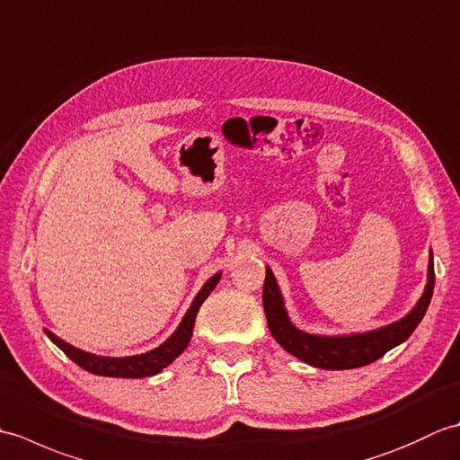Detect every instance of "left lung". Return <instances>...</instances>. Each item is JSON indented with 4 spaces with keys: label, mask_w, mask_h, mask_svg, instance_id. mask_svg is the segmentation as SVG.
<instances>
[{
    "label": "left lung",
    "mask_w": 460,
    "mask_h": 460,
    "mask_svg": "<svg viewBox=\"0 0 460 460\" xmlns=\"http://www.w3.org/2000/svg\"><path fill=\"white\" fill-rule=\"evenodd\" d=\"M433 288L435 269L431 255V259H429L427 287L421 300L417 302V306L405 318L394 322V324L366 332V334L351 336H314L292 326V322L287 316L285 302H282L275 275H272L270 269H267L265 285H262V306H265L267 324L272 338L288 354L322 369H351L371 364V361L379 359L385 351L399 346L411 336L419 322L425 316L429 302H431L433 296Z\"/></svg>",
    "instance_id": "1"
}]
</instances>
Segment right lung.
Instances as JSON below:
<instances>
[{"mask_svg":"<svg viewBox=\"0 0 460 460\" xmlns=\"http://www.w3.org/2000/svg\"><path fill=\"white\" fill-rule=\"evenodd\" d=\"M221 275L211 277L208 282H205L203 288L198 292V296L193 298L190 310L185 312V316L181 320V324L178 330L164 341L162 346H158L152 351H146V354L140 356H128V358H102V356H94V354H86V351L75 348L71 344H66L61 338H57L53 332L45 330V334L49 340L61 348L66 358H71L76 366H81L83 369L91 371L94 376H104V377H148L160 374L164 367H168L172 361L178 358L181 351L188 348L191 334H193V324H195V316H198L199 306L203 305V300L211 295V290L217 287Z\"/></svg>","mask_w":460,"mask_h":460,"instance_id":"add662e5","label":"right lung"}]
</instances>
